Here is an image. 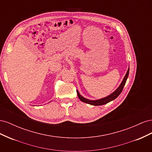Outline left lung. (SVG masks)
I'll list each match as a JSON object with an SVG mask.
<instances>
[{
	"label": "left lung",
	"mask_w": 152,
	"mask_h": 152,
	"mask_svg": "<svg viewBox=\"0 0 152 152\" xmlns=\"http://www.w3.org/2000/svg\"><path fill=\"white\" fill-rule=\"evenodd\" d=\"M129 73V68H128V70L126 72V74L125 77H124V79H123V80L121 82V84H120V86L118 87V88L115 91L113 92L112 94H110L108 96H106V97H104V98H101V99H96V100H90V99H86V98H84L83 96L80 94L79 92L77 90V95H78V97H79V98L80 99L81 102H84V103H87V104H91V105H94V106L103 105V104H107V103H108L110 102H112V101L114 100L115 99H116L119 96V94H120L122 93V89L124 88V86H125V84H126V80H127V78H128Z\"/></svg>",
	"instance_id": "1"
}]
</instances>
